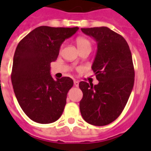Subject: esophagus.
I'll return each instance as SVG.
<instances>
[{"instance_id":"esophagus-1","label":"esophagus","mask_w":151,"mask_h":151,"mask_svg":"<svg viewBox=\"0 0 151 151\" xmlns=\"http://www.w3.org/2000/svg\"><path fill=\"white\" fill-rule=\"evenodd\" d=\"M73 84H74V86H78V85H79L78 81H76V80H74V81H73Z\"/></svg>"}]
</instances>
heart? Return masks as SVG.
I'll use <instances>...</instances> for the list:
<instances>
[{
  "instance_id": "b5f03b06",
  "label": "heart",
  "mask_w": 151,
  "mask_h": 151,
  "mask_svg": "<svg viewBox=\"0 0 151 151\" xmlns=\"http://www.w3.org/2000/svg\"><path fill=\"white\" fill-rule=\"evenodd\" d=\"M76 42H77V45L79 49H82V48H84V47H90V48H91V43L86 38L78 37L76 40ZM62 47L63 45H61L60 49L62 48Z\"/></svg>"
}]
</instances>
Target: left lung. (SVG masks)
Returning a JSON list of instances; mask_svg holds the SVG:
<instances>
[{
  "label": "left lung",
  "mask_w": 151,
  "mask_h": 151,
  "mask_svg": "<svg viewBox=\"0 0 151 151\" xmlns=\"http://www.w3.org/2000/svg\"><path fill=\"white\" fill-rule=\"evenodd\" d=\"M81 30L97 42L91 68L99 83L80 82L83 93L80 111L87 123L104 126L118 118L129 100L135 75L132 54L126 40L108 27Z\"/></svg>",
  "instance_id": "8db88e82"
}]
</instances>
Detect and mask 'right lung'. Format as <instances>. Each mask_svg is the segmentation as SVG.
Instances as JSON below:
<instances>
[{
    "instance_id": "1",
    "label": "right lung",
    "mask_w": 151,
    "mask_h": 151,
    "mask_svg": "<svg viewBox=\"0 0 151 151\" xmlns=\"http://www.w3.org/2000/svg\"><path fill=\"white\" fill-rule=\"evenodd\" d=\"M78 30L42 26L18 43L13 61L12 84L22 111L35 122L52 123L62 115L73 81L69 77L53 79L50 64L57 58L61 43Z\"/></svg>"
}]
</instances>
